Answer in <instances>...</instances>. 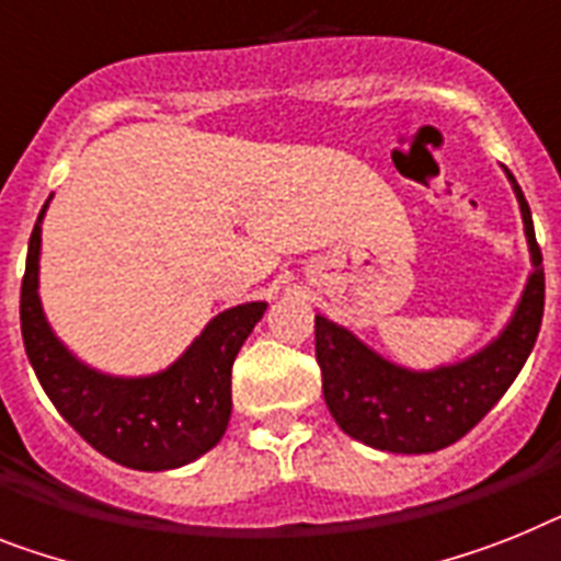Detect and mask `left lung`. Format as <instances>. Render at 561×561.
<instances>
[{"mask_svg":"<svg viewBox=\"0 0 561 561\" xmlns=\"http://www.w3.org/2000/svg\"><path fill=\"white\" fill-rule=\"evenodd\" d=\"M519 201L530 275L493 341L453 364L410 369L383 358L341 323L314 314V358L323 398L346 436L383 453H436L473 430L496 407L534 350L545 312V266L525 194L504 169Z\"/></svg>","mask_w":561,"mask_h":561,"instance_id":"left-lung-1","label":"left lung"}]
</instances>
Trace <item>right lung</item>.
Segmentation results:
<instances>
[{
  "mask_svg": "<svg viewBox=\"0 0 561 561\" xmlns=\"http://www.w3.org/2000/svg\"><path fill=\"white\" fill-rule=\"evenodd\" d=\"M54 197V194H50ZM42 206L27 243L20 321L25 353L42 390L94 450L131 470H174L208 453L229 427L231 364L266 312V300L224 309L203 332L151 375H111L62 344L39 298Z\"/></svg>",
  "mask_w": 561,
  "mask_h": 561,
  "instance_id": "right-lung-1",
  "label": "right lung"
}]
</instances>
